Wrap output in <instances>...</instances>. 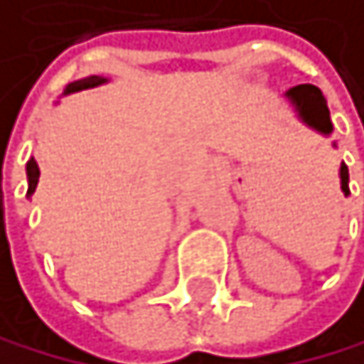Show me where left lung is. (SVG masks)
<instances>
[{
  "label": "left lung",
  "instance_id": "8db88e82",
  "mask_svg": "<svg viewBox=\"0 0 364 364\" xmlns=\"http://www.w3.org/2000/svg\"><path fill=\"white\" fill-rule=\"evenodd\" d=\"M286 96L295 103L301 119L306 121L309 126H313L315 130H320L324 134L331 132V119H328L326 99L315 85H297L293 90H288ZM340 180H342V191L349 193V168H347L345 161L340 164Z\"/></svg>",
  "mask_w": 364,
  "mask_h": 364
}]
</instances>
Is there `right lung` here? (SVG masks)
<instances>
[{
	"label": "right lung",
	"mask_w": 364,
	"mask_h": 364,
	"mask_svg": "<svg viewBox=\"0 0 364 364\" xmlns=\"http://www.w3.org/2000/svg\"><path fill=\"white\" fill-rule=\"evenodd\" d=\"M101 82H105V78L101 76H90V78H82V80H76L71 82V85L67 87V92H78V90H87V87H94V85H101ZM26 175H28V191L26 196H31L36 191L38 186V178H40V168H38V161L31 157L28 164H26Z\"/></svg>",
	"instance_id": "right-lung-1"
}]
</instances>
